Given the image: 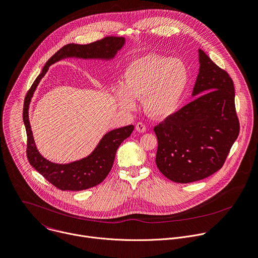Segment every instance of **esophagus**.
<instances>
[{
	"label": "esophagus",
	"mask_w": 258,
	"mask_h": 258,
	"mask_svg": "<svg viewBox=\"0 0 258 258\" xmlns=\"http://www.w3.org/2000/svg\"><path fill=\"white\" fill-rule=\"evenodd\" d=\"M136 130L139 132V133H145L147 131V127H146V124L143 123V122H138L137 125H136Z\"/></svg>",
	"instance_id": "34e87169"
}]
</instances>
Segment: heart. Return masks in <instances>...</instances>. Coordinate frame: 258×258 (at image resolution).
Wrapping results in <instances>:
<instances>
[{
    "label": "heart",
    "instance_id": "heart-1",
    "mask_svg": "<svg viewBox=\"0 0 258 258\" xmlns=\"http://www.w3.org/2000/svg\"><path fill=\"white\" fill-rule=\"evenodd\" d=\"M189 72L180 59L147 54L132 61L124 72L123 87L115 90L123 108H134V98L144 101L146 111L158 118L176 111L186 92Z\"/></svg>",
    "mask_w": 258,
    "mask_h": 258
}]
</instances>
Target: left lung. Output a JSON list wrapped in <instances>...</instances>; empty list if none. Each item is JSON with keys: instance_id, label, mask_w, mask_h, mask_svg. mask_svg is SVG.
<instances>
[{"instance_id": "left-lung-1", "label": "left lung", "mask_w": 258, "mask_h": 258, "mask_svg": "<svg viewBox=\"0 0 258 258\" xmlns=\"http://www.w3.org/2000/svg\"><path fill=\"white\" fill-rule=\"evenodd\" d=\"M195 100L154 127L156 164L178 183L205 179L220 170L240 132L234 83L202 49Z\"/></svg>"}]
</instances>
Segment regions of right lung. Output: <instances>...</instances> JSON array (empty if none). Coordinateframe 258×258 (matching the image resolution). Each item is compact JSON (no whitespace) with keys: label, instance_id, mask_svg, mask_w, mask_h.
Returning <instances> with one entry per match:
<instances>
[{"label":"right lung","instance_id":"add662e5","mask_svg":"<svg viewBox=\"0 0 258 258\" xmlns=\"http://www.w3.org/2000/svg\"><path fill=\"white\" fill-rule=\"evenodd\" d=\"M123 43V37L108 35L88 44L70 43L62 46L46 61L42 72L35 79L25 96L23 121L27 135V159L37 172H39L49 183L60 190H84L101 183L110 172L118 147L131 136L134 131V125L131 124L116 128L106 134L94 152L87 158L66 165L53 164L45 160L36 150L28 119V106L30 99L40 79L45 75L50 64L68 56L83 58H111L115 55L116 51L122 47Z\"/></svg>","mask_w":258,"mask_h":258}]
</instances>
